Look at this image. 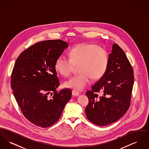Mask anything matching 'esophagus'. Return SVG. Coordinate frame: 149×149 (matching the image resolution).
Returning <instances> with one entry per match:
<instances>
[{"label": "esophagus", "instance_id": "obj_1", "mask_svg": "<svg viewBox=\"0 0 149 149\" xmlns=\"http://www.w3.org/2000/svg\"><path fill=\"white\" fill-rule=\"evenodd\" d=\"M72 94L74 96H78L79 95V93L78 92L75 91H72Z\"/></svg>", "mask_w": 149, "mask_h": 149}]
</instances>
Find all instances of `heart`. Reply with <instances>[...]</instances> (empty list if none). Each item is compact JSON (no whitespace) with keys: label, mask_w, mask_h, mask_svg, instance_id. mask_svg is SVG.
I'll use <instances>...</instances> for the list:
<instances>
[{"label":"heart","mask_w":149,"mask_h":149,"mask_svg":"<svg viewBox=\"0 0 149 149\" xmlns=\"http://www.w3.org/2000/svg\"><path fill=\"white\" fill-rule=\"evenodd\" d=\"M69 55L70 58L58 57L55 64L56 71L64 77L70 76L75 66H78L80 72L65 83L67 88L82 91L90 83L91 79L98 80L106 71L109 61L108 52L95 44H79L70 50Z\"/></svg>","instance_id":"b5f03b06"}]
</instances>
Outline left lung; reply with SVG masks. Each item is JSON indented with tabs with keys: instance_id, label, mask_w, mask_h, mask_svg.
Masks as SVG:
<instances>
[{
	"instance_id": "1",
	"label": "left lung",
	"mask_w": 149,
	"mask_h": 149,
	"mask_svg": "<svg viewBox=\"0 0 149 149\" xmlns=\"http://www.w3.org/2000/svg\"><path fill=\"white\" fill-rule=\"evenodd\" d=\"M134 82L131 64L123 50L114 43L104 74L86 93L87 118L100 126L118 120L130 106Z\"/></svg>"
}]
</instances>
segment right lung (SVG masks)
<instances>
[{"instance_id": "1", "label": "right lung", "mask_w": 149, "mask_h": 149, "mask_svg": "<svg viewBox=\"0 0 149 149\" xmlns=\"http://www.w3.org/2000/svg\"><path fill=\"white\" fill-rule=\"evenodd\" d=\"M68 47L60 40L36 43L23 51L14 64L10 85L15 99L24 116L37 126L55 123L71 98L70 89L57 91L60 82L55 68Z\"/></svg>"}]
</instances>
